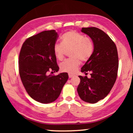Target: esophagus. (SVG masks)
I'll use <instances>...</instances> for the list:
<instances>
[{
	"label": "esophagus",
	"instance_id": "34e87169",
	"mask_svg": "<svg viewBox=\"0 0 133 133\" xmlns=\"http://www.w3.org/2000/svg\"><path fill=\"white\" fill-rule=\"evenodd\" d=\"M73 76H74V75H72V74H70V73L69 74V78L73 77Z\"/></svg>",
	"mask_w": 133,
	"mask_h": 133
}]
</instances>
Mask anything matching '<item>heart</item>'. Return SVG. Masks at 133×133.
<instances>
[{"label":"heart","mask_w":133,"mask_h":133,"mask_svg":"<svg viewBox=\"0 0 133 133\" xmlns=\"http://www.w3.org/2000/svg\"><path fill=\"white\" fill-rule=\"evenodd\" d=\"M61 39L62 43L54 45V54L57 60H62L67 51L70 50L69 55L71 57L61 63L60 69L63 72L73 73L80 64V60L86 62L90 58L94 50L93 43L89 37L74 30L65 33Z\"/></svg>","instance_id":"b5f03b06"}]
</instances>
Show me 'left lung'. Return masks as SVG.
Segmentation results:
<instances>
[{
  "label": "left lung",
  "instance_id": "left-lung-1",
  "mask_svg": "<svg viewBox=\"0 0 133 133\" xmlns=\"http://www.w3.org/2000/svg\"><path fill=\"white\" fill-rule=\"evenodd\" d=\"M91 38L94 50L81 71L91 72V77L79 76L77 92L85 102L96 103L106 97L116 82L118 68L117 49L114 42L103 30L94 27L82 30Z\"/></svg>",
  "mask_w": 133,
  "mask_h": 133
}]
</instances>
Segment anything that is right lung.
Segmentation results:
<instances>
[{"label":"right lung","mask_w":133,"mask_h":133,"mask_svg":"<svg viewBox=\"0 0 133 133\" xmlns=\"http://www.w3.org/2000/svg\"><path fill=\"white\" fill-rule=\"evenodd\" d=\"M58 37L55 30L42 31L26 39L19 54V75L24 88L31 98L43 104L55 102L69 78L67 73L48 75L59 69L53 52Z\"/></svg>","instance_id":"right-lung-1"}]
</instances>
